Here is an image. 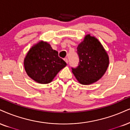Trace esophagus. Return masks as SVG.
Wrapping results in <instances>:
<instances>
[{
  "label": "esophagus",
  "instance_id": "34e87169",
  "mask_svg": "<svg viewBox=\"0 0 130 130\" xmlns=\"http://www.w3.org/2000/svg\"><path fill=\"white\" fill-rule=\"evenodd\" d=\"M64 61L67 62V63H68V59L67 58H66L64 59Z\"/></svg>",
  "mask_w": 130,
  "mask_h": 130
}]
</instances>
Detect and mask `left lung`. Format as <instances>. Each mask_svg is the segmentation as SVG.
<instances>
[{"mask_svg":"<svg viewBox=\"0 0 130 130\" xmlns=\"http://www.w3.org/2000/svg\"><path fill=\"white\" fill-rule=\"evenodd\" d=\"M79 62L72 72L79 83L92 84L100 79L107 69L109 59L101 43L94 37L87 35L78 45Z\"/></svg>","mask_w":130,"mask_h":130,"instance_id":"1","label":"left lung"}]
</instances>
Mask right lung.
<instances>
[{
	"label": "right lung",
	"mask_w": 130,
	"mask_h": 130,
	"mask_svg": "<svg viewBox=\"0 0 130 130\" xmlns=\"http://www.w3.org/2000/svg\"><path fill=\"white\" fill-rule=\"evenodd\" d=\"M67 63L58 57V53L46 42L37 43L29 51L24 66L30 78L41 84L51 83Z\"/></svg>",
	"instance_id": "right-lung-1"
}]
</instances>
